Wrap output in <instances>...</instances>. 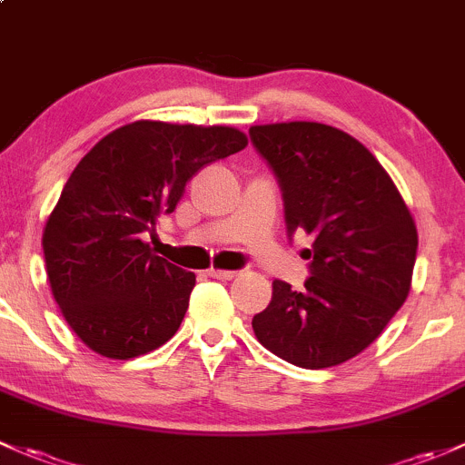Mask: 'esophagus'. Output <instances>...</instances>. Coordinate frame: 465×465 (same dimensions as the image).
Instances as JSON below:
<instances>
[{"instance_id": "esophagus-1", "label": "esophagus", "mask_w": 465, "mask_h": 465, "mask_svg": "<svg viewBox=\"0 0 465 465\" xmlns=\"http://www.w3.org/2000/svg\"><path fill=\"white\" fill-rule=\"evenodd\" d=\"M209 276L218 278V281H232V278L238 276V272H232V270H209Z\"/></svg>"}]
</instances>
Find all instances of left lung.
<instances>
[{
  "mask_svg": "<svg viewBox=\"0 0 465 465\" xmlns=\"http://www.w3.org/2000/svg\"><path fill=\"white\" fill-rule=\"evenodd\" d=\"M285 203L290 238H314L301 292L273 281L253 316L256 339L307 370L341 365L379 339L405 302L417 261V227L388 171L359 140L319 122L249 129Z\"/></svg>",
  "mask_w": 465,
  "mask_h": 465,
  "instance_id": "obj_1",
  "label": "left lung"
}]
</instances>
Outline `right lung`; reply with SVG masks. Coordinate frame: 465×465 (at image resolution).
I'll use <instances>...</instances> for the list:
<instances>
[{
  "label": "right lung",
  "instance_id": "right-lung-1",
  "mask_svg": "<svg viewBox=\"0 0 465 465\" xmlns=\"http://www.w3.org/2000/svg\"><path fill=\"white\" fill-rule=\"evenodd\" d=\"M245 146V134L229 126L140 120L102 138L73 169L42 245L53 296L93 351L134 359L178 331L195 273L155 256L144 236L200 169Z\"/></svg>",
  "mask_w": 465,
  "mask_h": 465
}]
</instances>
